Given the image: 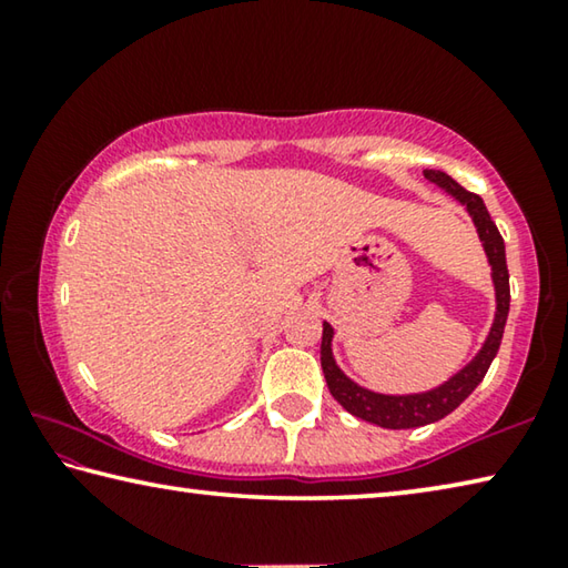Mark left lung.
<instances>
[{
    "mask_svg": "<svg viewBox=\"0 0 568 568\" xmlns=\"http://www.w3.org/2000/svg\"><path fill=\"white\" fill-rule=\"evenodd\" d=\"M430 185H436L446 192L448 197H454L460 207H466V213L474 223L480 247H484L488 267H491V283H494V297H496V311L494 323L488 328L484 343H480L478 353L470 358L464 368H458L454 376H448L444 383L418 390V393H376L371 388H363L361 383H355L351 376H345L343 368L333 355V338L335 331L331 323L323 321V343H321V365L323 376L333 398L341 406L353 413L355 418H363L368 423H376L381 428H418L426 423H436L446 418L450 410H456L464 403L474 388L484 381L488 365L494 363L498 345L504 338L506 318H508V303H511V291H508V267H506V245L504 237L498 233L496 223L488 215L484 200L474 192H468L458 185V182L446 175L440 170H423Z\"/></svg>",
    "mask_w": 568,
    "mask_h": 568,
    "instance_id": "obj_1",
    "label": "left lung"
}]
</instances>
